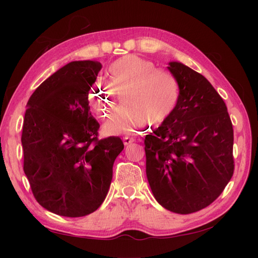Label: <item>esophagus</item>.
<instances>
[{"mask_svg":"<svg viewBox=\"0 0 258 258\" xmlns=\"http://www.w3.org/2000/svg\"><path fill=\"white\" fill-rule=\"evenodd\" d=\"M122 141H123V144L127 146V145L131 144L132 142H135V139H134V138H129V137H124V138L122 139Z\"/></svg>","mask_w":258,"mask_h":258,"instance_id":"esophagus-1","label":"esophagus"}]
</instances>
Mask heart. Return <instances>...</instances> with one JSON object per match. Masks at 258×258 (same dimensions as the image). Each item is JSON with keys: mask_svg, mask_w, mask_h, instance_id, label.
<instances>
[{"mask_svg": "<svg viewBox=\"0 0 258 258\" xmlns=\"http://www.w3.org/2000/svg\"><path fill=\"white\" fill-rule=\"evenodd\" d=\"M107 84L117 93L124 89L123 111L110 130L130 131L143 127L146 120L158 127L173 114L179 100V85L175 77L156 69L154 62L136 54H127L107 68ZM115 93L105 85H95L89 93V102L103 116L110 114Z\"/></svg>", "mask_w": 258, "mask_h": 258, "instance_id": "1", "label": "heart"}]
</instances>
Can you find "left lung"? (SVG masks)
Instances as JSON below:
<instances>
[{
  "label": "left lung",
  "instance_id": "obj_1",
  "mask_svg": "<svg viewBox=\"0 0 258 258\" xmlns=\"http://www.w3.org/2000/svg\"><path fill=\"white\" fill-rule=\"evenodd\" d=\"M169 64L179 100L145 137L146 175L163 208L189 214L212 204L232 177L233 129L227 106L206 77L179 62Z\"/></svg>",
  "mask_w": 258,
  "mask_h": 258
}]
</instances>
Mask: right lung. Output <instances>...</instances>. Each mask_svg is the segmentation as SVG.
I'll return each mask as SVG.
<instances>
[{"label": "right lung", "mask_w": 258, "mask_h": 258, "mask_svg": "<svg viewBox=\"0 0 258 258\" xmlns=\"http://www.w3.org/2000/svg\"><path fill=\"white\" fill-rule=\"evenodd\" d=\"M101 68L98 61L70 62L27 103L23 171L38 204L61 216H85L102 205L123 150L118 137L98 138L100 123L89 112L88 93Z\"/></svg>", "instance_id": "1"}]
</instances>
